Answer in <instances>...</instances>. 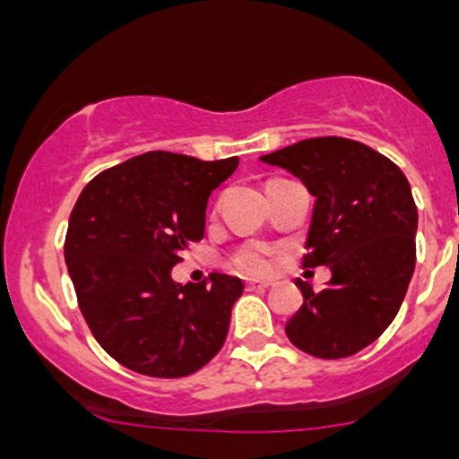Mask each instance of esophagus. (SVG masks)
I'll return each mask as SVG.
<instances>
[{
    "label": "esophagus",
    "instance_id": "obj_1",
    "mask_svg": "<svg viewBox=\"0 0 459 459\" xmlns=\"http://www.w3.org/2000/svg\"><path fill=\"white\" fill-rule=\"evenodd\" d=\"M272 282L267 281H247V290H267Z\"/></svg>",
    "mask_w": 459,
    "mask_h": 459
}]
</instances>
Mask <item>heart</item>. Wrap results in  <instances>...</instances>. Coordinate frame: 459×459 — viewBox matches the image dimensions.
I'll use <instances>...</instances> for the list:
<instances>
[{
  "label": "heart",
  "mask_w": 459,
  "mask_h": 459,
  "mask_svg": "<svg viewBox=\"0 0 459 459\" xmlns=\"http://www.w3.org/2000/svg\"><path fill=\"white\" fill-rule=\"evenodd\" d=\"M230 267L249 276H264L273 267V254L264 244H244L230 255Z\"/></svg>",
  "instance_id": "heart-1"
}]
</instances>
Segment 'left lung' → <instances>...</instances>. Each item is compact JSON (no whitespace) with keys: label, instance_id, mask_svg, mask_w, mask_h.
Returning <instances> with one entry per match:
<instances>
[{"label":"left lung","instance_id":"1","mask_svg":"<svg viewBox=\"0 0 459 459\" xmlns=\"http://www.w3.org/2000/svg\"><path fill=\"white\" fill-rule=\"evenodd\" d=\"M288 169L315 196L303 267H331L321 292L297 281L303 306L285 333L324 359L349 358L383 335L417 263V205L405 174L355 140L310 138L260 156Z\"/></svg>","mask_w":459,"mask_h":459}]
</instances>
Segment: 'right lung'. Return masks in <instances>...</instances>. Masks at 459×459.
<instances>
[{"instance_id": "1", "label": "right lung", "mask_w": 459, "mask_h": 459, "mask_svg": "<svg viewBox=\"0 0 459 459\" xmlns=\"http://www.w3.org/2000/svg\"><path fill=\"white\" fill-rule=\"evenodd\" d=\"M238 156L199 160L149 152L101 171L76 199L65 263L83 319L126 369L183 378L220 353L242 281H171L183 251L204 238L205 205Z\"/></svg>"}]
</instances>
